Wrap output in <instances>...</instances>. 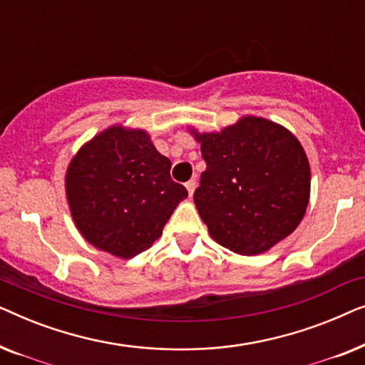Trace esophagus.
I'll use <instances>...</instances> for the list:
<instances>
[{
    "mask_svg": "<svg viewBox=\"0 0 365 365\" xmlns=\"http://www.w3.org/2000/svg\"><path fill=\"white\" fill-rule=\"evenodd\" d=\"M186 189H187L189 197H191L192 194H194V191H196V179H191V181H187L186 182Z\"/></svg>",
    "mask_w": 365,
    "mask_h": 365,
    "instance_id": "obj_1",
    "label": "esophagus"
}]
</instances>
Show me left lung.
Returning <instances> with one entry per match:
<instances>
[{
  "label": "left lung",
  "mask_w": 365,
  "mask_h": 365,
  "mask_svg": "<svg viewBox=\"0 0 365 365\" xmlns=\"http://www.w3.org/2000/svg\"><path fill=\"white\" fill-rule=\"evenodd\" d=\"M189 131L207 166L194 202L214 241L257 256L294 232L311 196V166L289 129L242 116L217 133Z\"/></svg>",
  "instance_id": "1"
}]
</instances>
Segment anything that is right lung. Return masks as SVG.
<instances>
[{
    "mask_svg": "<svg viewBox=\"0 0 365 365\" xmlns=\"http://www.w3.org/2000/svg\"><path fill=\"white\" fill-rule=\"evenodd\" d=\"M144 129L109 126L69 163L64 187L78 231L111 256L131 259L161 237L187 191Z\"/></svg>",
    "mask_w": 365,
    "mask_h": 365,
    "instance_id": "right-lung-1",
    "label": "right lung"
}]
</instances>
